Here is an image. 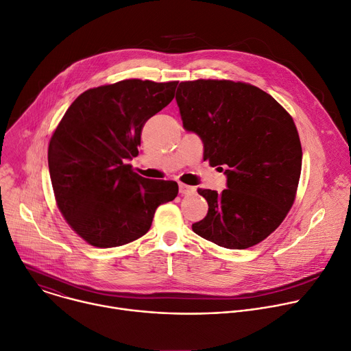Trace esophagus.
Here are the masks:
<instances>
[{
    "instance_id": "34e87169",
    "label": "esophagus",
    "mask_w": 351,
    "mask_h": 351,
    "mask_svg": "<svg viewBox=\"0 0 351 351\" xmlns=\"http://www.w3.org/2000/svg\"><path fill=\"white\" fill-rule=\"evenodd\" d=\"M178 191L181 195H191V193L195 192V186H191V185H186L184 182H180L178 184Z\"/></svg>"
}]
</instances>
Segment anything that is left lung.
Wrapping results in <instances>:
<instances>
[{
	"mask_svg": "<svg viewBox=\"0 0 351 351\" xmlns=\"http://www.w3.org/2000/svg\"><path fill=\"white\" fill-rule=\"evenodd\" d=\"M176 100L184 128L204 142V160L227 176L220 193L198 188L209 209L193 232L228 250L259 244L297 195L302 149L291 115L262 89L228 80L181 82Z\"/></svg>",
	"mask_w": 351,
	"mask_h": 351,
	"instance_id": "8db88e82",
	"label": "left lung"
}]
</instances>
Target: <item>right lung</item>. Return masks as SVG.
<instances>
[{
	"instance_id": "right-lung-1",
	"label": "right lung",
	"mask_w": 351,
	"mask_h": 351,
	"mask_svg": "<svg viewBox=\"0 0 351 351\" xmlns=\"http://www.w3.org/2000/svg\"><path fill=\"white\" fill-rule=\"evenodd\" d=\"M178 82L124 80L85 90L49 142L57 206L88 244L112 248L145 236L176 181L143 178L127 163L138 156L145 123L173 99Z\"/></svg>"
}]
</instances>
